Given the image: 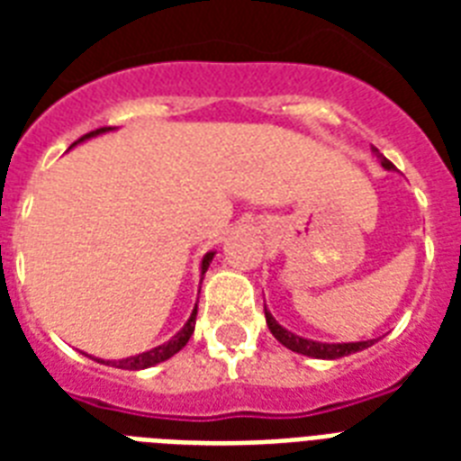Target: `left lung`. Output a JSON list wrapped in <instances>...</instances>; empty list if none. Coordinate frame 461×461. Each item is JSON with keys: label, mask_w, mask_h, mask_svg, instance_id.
I'll return each instance as SVG.
<instances>
[{"label": "left lung", "mask_w": 461, "mask_h": 461, "mask_svg": "<svg viewBox=\"0 0 461 461\" xmlns=\"http://www.w3.org/2000/svg\"><path fill=\"white\" fill-rule=\"evenodd\" d=\"M373 153L380 158V165L385 167V169H394V165L387 158L378 153V148H373ZM266 321L270 332L275 335V339L280 344H285L287 349L296 351V354H303V357L311 358H342L349 357V354H357L361 349H368L373 344V339H366V342H342V344H328V342H313V339H306V337H299L294 332H289L280 325V322L275 321L270 311L266 308Z\"/></svg>", "instance_id": "1"}]
</instances>
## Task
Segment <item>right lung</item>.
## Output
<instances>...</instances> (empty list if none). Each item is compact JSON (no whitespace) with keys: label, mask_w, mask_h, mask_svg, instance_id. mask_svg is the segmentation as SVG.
Instances as JSON below:
<instances>
[{"label":"right lung","mask_w":461,"mask_h":461,"mask_svg":"<svg viewBox=\"0 0 461 461\" xmlns=\"http://www.w3.org/2000/svg\"><path fill=\"white\" fill-rule=\"evenodd\" d=\"M110 129H112V126H103V129H95V131L86 133V136L76 140V143H81V140H86V139H93V136H100V133L110 131ZM76 143H74V146H76ZM212 256H215L212 251L203 256L201 275H205V270H208ZM195 313H198V303L194 306V313H191V318L186 321V325H184V328H181L179 332H176V335L169 339V342L159 344V347H155V349L143 351V354H136V357L122 358V361H104V358H95V361H97V364H104V366H114V368H124V371H143V368H150V366H155V364H162V361L172 358L176 351H181L184 347H186V342L191 339V335H194Z\"/></svg>","instance_id":"obj_1"}]
</instances>
